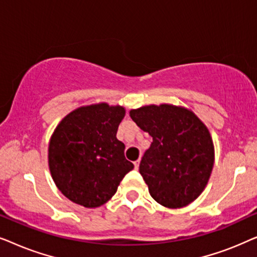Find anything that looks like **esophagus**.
I'll return each mask as SVG.
<instances>
[{"label": "esophagus", "instance_id": "1", "mask_svg": "<svg viewBox=\"0 0 257 257\" xmlns=\"http://www.w3.org/2000/svg\"><path fill=\"white\" fill-rule=\"evenodd\" d=\"M139 164H140V158H139L138 160H136V161H135V167H136V168H138V167H139Z\"/></svg>", "mask_w": 257, "mask_h": 257}]
</instances>
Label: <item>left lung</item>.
Masks as SVG:
<instances>
[{
    "label": "left lung",
    "mask_w": 257,
    "mask_h": 257,
    "mask_svg": "<svg viewBox=\"0 0 257 257\" xmlns=\"http://www.w3.org/2000/svg\"><path fill=\"white\" fill-rule=\"evenodd\" d=\"M130 115L153 138L139 166L151 196L167 208L194 201L214 165L213 140L206 125L192 111L170 104L139 107Z\"/></svg>",
    "instance_id": "1"
}]
</instances>
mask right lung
<instances>
[{"label": "right lung", "instance_id": "obj_1", "mask_svg": "<svg viewBox=\"0 0 257 257\" xmlns=\"http://www.w3.org/2000/svg\"><path fill=\"white\" fill-rule=\"evenodd\" d=\"M122 106H82L62 119L49 143V168L56 186L72 202L96 208L117 192L133 170L117 139Z\"/></svg>", "mask_w": 257, "mask_h": 257}]
</instances>
